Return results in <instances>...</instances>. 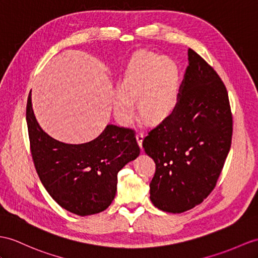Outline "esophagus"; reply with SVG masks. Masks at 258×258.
Returning a JSON list of instances; mask_svg holds the SVG:
<instances>
[{
    "label": "esophagus",
    "mask_w": 258,
    "mask_h": 258,
    "mask_svg": "<svg viewBox=\"0 0 258 258\" xmlns=\"http://www.w3.org/2000/svg\"><path fill=\"white\" fill-rule=\"evenodd\" d=\"M143 138H144V136H143V134H142V133H138V134L136 135V139H137V142H138V144H139V147H140V148H142Z\"/></svg>",
    "instance_id": "obj_1"
}]
</instances>
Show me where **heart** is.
Returning <instances> with one entry per match:
<instances>
[{"label": "heart", "mask_w": 258, "mask_h": 258, "mask_svg": "<svg viewBox=\"0 0 258 258\" xmlns=\"http://www.w3.org/2000/svg\"><path fill=\"white\" fill-rule=\"evenodd\" d=\"M179 70L175 62L162 54L139 52L131 58L114 93L112 106L118 121L129 123L136 114L135 100L150 121L160 122L171 116L178 103Z\"/></svg>", "instance_id": "heart-1"}]
</instances>
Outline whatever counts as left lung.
<instances>
[{
  "label": "left lung",
  "mask_w": 258,
  "mask_h": 258,
  "mask_svg": "<svg viewBox=\"0 0 258 258\" xmlns=\"http://www.w3.org/2000/svg\"><path fill=\"white\" fill-rule=\"evenodd\" d=\"M231 139L227 89L202 56L188 49L177 107L142 144L156 166L150 183L152 204L172 213L202 204L217 184Z\"/></svg>",
  "instance_id": "obj_1"
}]
</instances>
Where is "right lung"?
<instances>
[{
  "mask_svg": "<svg viewBox=\"0 0 258 258\" xmlns=\"http://www.w3.org/2000/svg\"><path fill=\"white\" fill-rule=\"evenodd\" d=\"M26 121L36 171L54 202L82 217L107 209L116 196L119 171L140 154L135 131L109 123L90 142H60L37 121L31 94Z\"/></svg>",
  "mask_w": 258,
  "mask_h": 258,
  "instance_id": "add662e5",
  "label": "right lung"
}]
</instances>
